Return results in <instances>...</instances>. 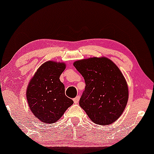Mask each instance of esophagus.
Returning <instances> with one entry per match:
<instances>
[{"instance_id": "esophagus-1", "label": "esophagus", "mask_w": 154, "mask_h": 154, "mask_svg": "<svg viewBox=\"0 0 154 154\" xmlns=\"http://www.w3.org/2000/svg\"><path fill=\"white\" fill-rule=\"evenodd\" d=\"M79 99H80V96L75 97L73 99L74 103H75V104H76V103H79Z\"/></svg>"}]
</instances>
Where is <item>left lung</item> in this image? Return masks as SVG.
Returning <instances> with one entry per match:
<instances>
[{"mask_svg": "<svg viewBox=\"0 0 154 154\" xmlns=\"http://www.w3.org/2000/svg\"><path fill=\"white\" fill-rule=\"evenodd\" d=\"M73 65L86 84L79 105L94 123H113L122 114L128 100V86L123 74L106 57L78 60Z\"/></svg>", "mask_w": 154, "mask_h": 154, "instance_id": "1", "label": "left lung"}]
</instances>
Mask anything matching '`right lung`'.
<instances>
[{"label": "right lung", "instance_id": "right-lung-1", "mask_svg": "<svg viewBox=\"0 0 154 154\" xmlns=\"http://www.w3.org/2000/svg\"><path fill=\"white\" fill-rule=\"evenodd\" d=\"M65 64L48 61L41 65L31 79L27 89L29 108L41 122L53 124L61 118L73 101L65 94L60 76Z\"/></svg>", "mask_w": 154, "mask_h": 154}]
</instances>
